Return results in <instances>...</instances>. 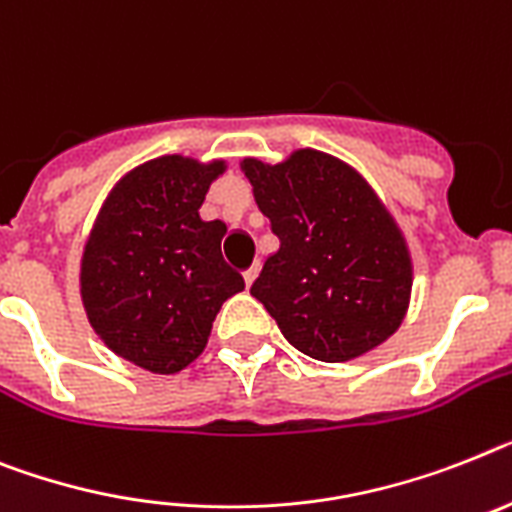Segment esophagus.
<instances>
[{
    "instance_id": "34e87169",
    "label": "esophagus",
    "mask_w": 512,
    "mask_h": 512,
    "mask_svg": "<svg viewBox=\"0 0 512 512\" xmlns=\"http://www.w3.org/2000/svg\"><path fill=\"white\" fill-rule=\"evenodd\" d=\"M257 273H260V263H255L249 270H244V283H247V289L252 286V283H255Z\"/></svg>"
}]
</instances>
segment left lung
<instances>
[{
    "instance_id": "8db88e82",
    "label": "left lung",
    "mask_w": 512,
    "mask_h": 512,
    "mask_svg": "<svg viewBox=\"0 0 512 512\" xmlns=\"http://www.w3.org/2000/svg\"><path fill=\"white\" fill-rule=\"evenodd\" d=\"M281 249L252 283L286 341L320 362L377 349L409 312L414 263L401 226L354 166L315 148L244 158Z\"/></svg>"
}]
</instances>
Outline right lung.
Masks as SVG:
<instances>
[{"mask_svg": "<svg viewBox=\"0 0 512 512\" xmlns=\"http://www.w3.org/2000/svg\"><path fill=\"white\" fill-rule=\"evenodd\" d=\"M223 158L158 156L119 179L80 257V299L106 346L153 375H176L208 346L226 299L244 278L223 263L221 221L200 205Z\"/></svg>", "mask_w": 512, "mask_h": 512, "instance_id": "right-lung-1", "label": "right lung"}]
</instances>
